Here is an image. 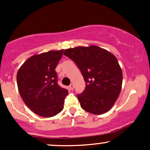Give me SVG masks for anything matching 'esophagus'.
<instances>
[{"label": "esophagus", "mask_w": 150, "mask_h": 150, "mask_svg": "<svg viewBox=\"0 0 150 150\" xmlns=\"http://www.w3.org/2000/svg\"><path fill=\"white\" fill-rule=\"evenodd\" d=\"M69 88H70V89H71V90H73V89H74V85L73 83L70 84V85H69Z\"/></svg>", "instance_id": "1"}]
</instances>
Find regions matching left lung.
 <instances>
[{
    "instance_id": "left-lung-1",
    "label": "left lung",
    "mask_w": 150,
    "mask_h": 150,
    "mask_svg": "<svg viewBox=\"0 0 150 150\" xmlns=\"http://www.w3.org/2000/svg\"><path fill=\"white\" fill-rule=\"evenodd\" d=\"M81 71L86 87L77 94L82 109L93 114L107 112L121 90L123 74L114 55L97 46L65 50Z\"/></svg>"
}]
</instances>
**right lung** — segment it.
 I'll list each match as a JSON object with an SVG mask.
<instances>
[{"mask_svg": "<svg viewBox=\"0 0 150 150\" xmlns=\"http://www.w3.org/2000/svg\"><path fill=\"white\" fill-rule=\"evenodd\" d=\"M63 53L60 50L34 55L18 72L17 83L22 100L39 116H54L63 108L68 91L58 85L55 70Z\"/></svg>", "mask_w": 150, "mask_h": 150, "instance_id": "add662e5", "label": "right lung"}]
</instances>
